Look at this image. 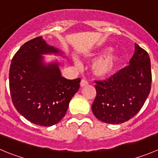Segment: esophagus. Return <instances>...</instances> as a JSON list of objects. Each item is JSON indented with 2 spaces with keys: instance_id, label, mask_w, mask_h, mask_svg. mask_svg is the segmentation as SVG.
<instances>
[{
  "instance_id": "esophagus-1",
  "label": "esophagus",
  "mask_w": 158,
  "mask_h": 158,
  "mask_svg": "<svg viewBox=\"0 0 158 158\" xmlns=\"http://www.w3.org/2000/svg\"><path fill=\"white\" fill-rule=\"evenodd\" d=\"M89 84V82H87L85 79H82L80 82V86L81 87H83V86H85V85H87Z\"/></svg>"
}]
</instances>
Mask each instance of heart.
Segmentation results:
<instances>
[{
	"label": "heart",
	"instance_id": "1",
	"mask_svg": "<svg viewBox=\"0 0 158 158\" xmlns=\"http://www.w3.org/2000/svg\"><path fill=\"white\" fill-rule=\"evenodd\" d=\"M110 51H111V48H107L104 50L103 52H107ZM91 56H89V57H91ZM74 62L76 65H79V62L77 59H75ZM120 62H121L120 54L110 53L98 59L93 63V71L94 74L99 77H106L114 73Z\"/></svg>",
	"mask_w": 158,
	"mask_h": 158
}]
</instances>
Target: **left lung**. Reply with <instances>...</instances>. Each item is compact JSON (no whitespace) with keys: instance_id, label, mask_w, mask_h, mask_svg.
I'll use <instances>...</instances> for the list:
<instances>
[{"instance_id":"8db88e82","label":"left lung","mask_w":158,"mask_h":158,"mask_svg":"<svg viewBox=\"0 0 158 158\" xmlns=\"http://www.w3.org/2000/svg\"><path fill=\"white\" fill-rule=\"evenodd\" d=\"M151 61L148 53L135 44L130 65L107 80L95 81L96 96L92 110L98 120L120 124L140 110L151 89Z\"/></svg>"}]
</instances>
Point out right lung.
I'll return each instance as SVG.
<instances>
[{
    "label": "right lung",
    "instance_id": "right-lung-1",
    "mask_svg": "<svg viewBox=\"0 0 158 158\" xmlns=\"http://www.w3.org/2000/svg\"><path fill=\"white\" fill-rule=\"evenodd\" d=\"M59 53L42 37L25 42L15 53L9 70L12 102L31 123L51 127L65 116L81 79L62 77L57 62L45 65L42 55Z\"/></svg>",
    "mask_w": 158,
    "mask_h": 158
}]
</instances>
